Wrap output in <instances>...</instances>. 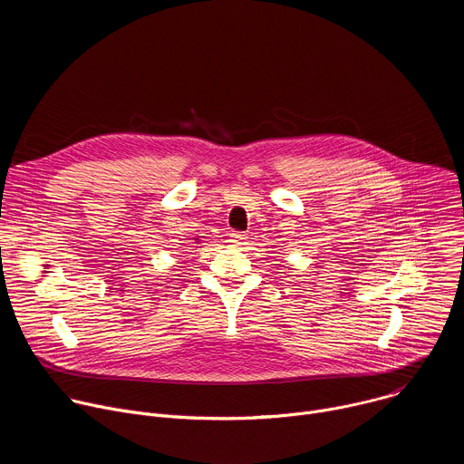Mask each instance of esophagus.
<instances>
[{"label":"esophagus","instance_id":"esophagus-1","mask_svg":"<svg viewBox=\"0 0 464 464\" xmlns=\"http://www.w3.org/2000/svg\"><path fill=\"white\" fill-rule=\"evenodd\" d=\"M247 238V235L246 233H240V231H233L231 235H229V242L233 244V246H240V244H244V240Z\"/></svg>","mask_w":464,"mask_h":464}]
</instances>
